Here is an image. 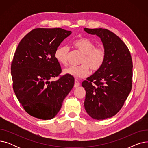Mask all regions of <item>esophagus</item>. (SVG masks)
Masks as SVG:
<instances>
[{"mask_svg":"<svg viewBox=\"0 0 148 148\" xmlns=\"http://www.w3.org/2000/svg\"><path fill=\"white\" fill-rule=\"evenodd\" d=\"M80 83L79 80H75V81H74V88L79 87L80 86Z\"/></svg>","mask_w":148,"mask_h":148,"instance_id":"obj_1","label":"esophagus"}]
</instances>
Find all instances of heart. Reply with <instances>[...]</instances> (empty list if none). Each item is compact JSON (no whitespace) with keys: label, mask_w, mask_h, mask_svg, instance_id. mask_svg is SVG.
Returning a JSON list of instances; mask_svg holds the SVG:
<instances>
[{"label":"heart","mask_w":148,"mask_h":148,"mask_svg":"<svg viewBox=\"0 0 148 148\" xmlns=\"http://www.w3.org/2000/svg\"><path fill=\"white\" fill-rule=\"evenodd\" d=\"M74 49L83 54L79 66H71L64 70L65 74L76 79H82L90 73V68L93 71H97L103 66L106 60L105 50L99 47H95V43L90 39L81 37L73 42ZM69 48L67 46H61L55 51V58L59 64L66 66L68 64Z\"/></svg>","instance_id":"1"}]
</instances>
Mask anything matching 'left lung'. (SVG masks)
Instances as JSON below:
<instances>
[{"label":"left lung","mask_w":148,"mask_h":148,"mask_svg":"<svg viewBox=\"0 0 148 148\" xmlns=\"http://www.w3.org/2000/svg\"><path fill=\"white\" fill-rule=\"evenodd\" d=\"M84 30L101 40L106 53L103 66L82 82L86 90L84 108L91 118H109L118 113L132 88L133 61L121 39L106 29Z\"/></svg>","instance_id":"obj_1"}]
</instances>
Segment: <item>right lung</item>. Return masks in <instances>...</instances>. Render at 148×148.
<instances>
[{"label":"right lung","instance_id":"right-lung-1","mask_svg":"<svg viewBox=\"0 0 148 148\" xmlns=\"http://www.w3.org/2000/svg\"><path fill=\"white\" fill-rule=\"evenodd\" d=\"M71 31L61 28H36L25 35L17 46L11 63L13 89L25 110L43 120L53 118L74 84V79L60 75L55 51Z\"/></svg>","mask_w":148,"mask_h":148}]
</instances>
